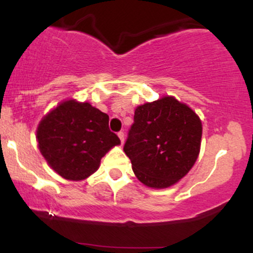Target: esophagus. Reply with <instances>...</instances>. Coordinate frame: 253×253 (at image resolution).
Instances as JSON below:
<instances>
[{
  "mask_svg": "<svg viewBox=\"0 0 253 253\" xmlns=\"http://www.w3.org/2000/svg\"><path fill=\"white\" fill-rule=\"evenodd\" d=\"M118 136H119V138H120L121 143H124V141H125V134H124V132H119V133H118Z\"/></svg>",
  "mask_w": 253,
  "mask_h": 253,
  "instance_id": "34e87169",
  "label": "esophagus"
}]
</instances>
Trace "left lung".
I'll return each instance as SVG.
<instances>
[{"mask_svg":"<svg viewBox=\"0 0 253 253\" xmlns=\"http://www.w3.org/2000/svg\"><path fill=\"white\" fill-rule=\"evenodd\" d=\"M202 123L185 103L172 96L138 106L124 151L136 178L155 189L173 185L195 164Z\"/></svg>","mask_w":253,"mask_h":253,"instance_id":"1","label":"left lung"}]
</instances>
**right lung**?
I'll list each match as a JSON object with an SVG mask.
<instances>
[{"instance_id": "1", "label": "right lung", "mask_w": 253, "mask_h": 253, "mask_svg": "<svg viewBox=\"0 0 253 253\" xmlns=\"http://www.w3.org/2000/svg\"><path fill=\"white\" fill-rule=\"evenodd\" d=\"M108 123V115L89 102L63 101L38 125V147L58 175L83 181L98 169L112 147L120 145Z\"/></svg>"}]
</instances>
